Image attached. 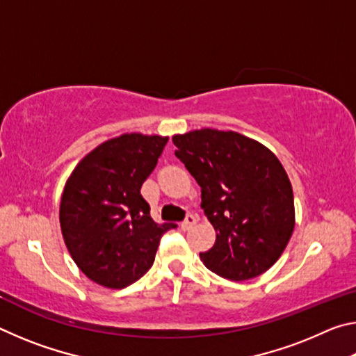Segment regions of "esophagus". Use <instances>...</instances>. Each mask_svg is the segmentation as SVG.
Listing matches in <instances>:
<instances>
[{
	"label": "esophagus",
	"mask_w": 356,
	"mask_h": 356,
	"mask_svg": "<svg viewBox=\"0 0 356 356\" xmlns=\"http://www.w3.org/2000/svg\"><path fill=\"white\" fill-rule=\"evenodd\" d=\"M196 225V218L193 215H186V218L180 222V227L184 229V231H188V229H191L193 226Z\"/></svg>",
	"instance_id": "34e87169"
}]
</instances>
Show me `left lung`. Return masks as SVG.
I'll use <instances>...</instances> for the list:
<instances>
[{"instance_id":"1","label":"left lung","mask_w":356,"mask_h":356,"mask_svg":"<svg viewBox=\"0 0 356 356\" xmlns=\"http://www.w3.org/2000/svg\"><path fill=\"white\" fill-rule=\"evenodd\" d=\"M176 156L201 186L215 245L201 261L221 278L245 281L272 267L295 227L293 191L276 155L237 131L193 130L172 136Z\"/></svg>"}]
</instances>
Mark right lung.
Listing matches in <instances>:
<instances>
[{"label":"right lung","mask_w":356,"mask_h":356,"mask_svg":"<svg viewBox=\"0 0 356 356\" xmlns=\"http://www.w3.org/2000/svg\"><path fill=\"white\" fill-rule=\"evenodd\" d=\"M168 136L124 134L91 150L65 182L59 222L65 246L89 280L108 289L134 284L152 267L161 236L141 196Z\"/></svg>","instance_id":"1"}]
</instances>
